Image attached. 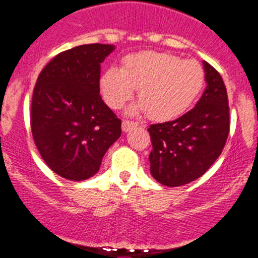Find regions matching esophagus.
<instances>
[{"instance_id":"esophagus-1","label":"esophagus","mask_w":258,"mask_h":258,"mask_svg":"<svg viewBox=\"0 0 258 258\" xmlns=\"http://www.w3.org/2000/svg\"><path fill=\"white\" fill-rule=\"evenodd\" d=\"M138 126V123H135V122H130V120H123L122 122V131L123 132H128L130 130L134 128V127Z\"/></svg>"}]
</instances>
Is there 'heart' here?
<instances>
[{
  "instance_id": "heart-1",
  "label": "heart",
  "mask_w": 258,
  "mask_h": 258,
  "mask_svg": "<svg viewBox=\"0 0 258 258\" xmlns=\"http://www.w3.org/2000/svg\"><path fill=\"white\" fill-rule=\"evenodd\" d=\"M204 86V71L197 60L143 51L127 55L122 69L109 67L99 81L101 96L112 109H119L138 89L140 103L128 114L148 112L150 119L167 122L184 114Z\"/></svg>"
}]
</instances>
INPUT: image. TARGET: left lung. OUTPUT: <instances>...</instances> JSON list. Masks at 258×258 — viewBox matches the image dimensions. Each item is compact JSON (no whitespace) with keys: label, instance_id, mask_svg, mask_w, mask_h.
Instances as JSON below:
<instances>
[{"label":"left lung","instance_id":"8db88e82","mask_svg":"<svg viewBox=\"0 0 258 258\" xmlns=\"http://www.w3.org/2000/svg\"><path fill=\"white\" fill-rule=\"evenodd\" d=\"M203 68L207 86L196 106L172 122L148 128L153 145L150 173L166 186H181L201 177L226 143L230 128L226 87L207 61Z\"/></svg>","mask_w":258,"mask_h":258}]
</instances>
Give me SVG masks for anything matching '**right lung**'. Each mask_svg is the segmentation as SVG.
Here are the masks:
<instances>
[{"label":"right lung","instance_id":"add662e5","mask_svg":"<svg viewBox=\"0 0 258 258\" xmlns=\"http://www.w3.org/2000/svg\"><path fill=\"white\" fill-rule=\"evenodd\" d=\"M114 45H81L60 52L39 73L31 124L39 154L71 181L96 175L119 139L120 119L100 96V66Z\"/></svg>","mask_w":258,"mask_h":258}]
</instances>
